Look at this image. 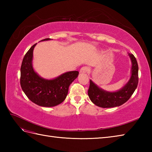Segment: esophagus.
<instances>
[{
	"mask_svg": "<svg viewBox=\"0 0 152 152\" xmlns=\"http://www.w3.org/2000/svg\"><path fill=\"white\" fill-rule=\"evenodd\" d=\"M89 70V69L88 66H83L82 68H81V69L80 70V72L82 74H84V73H87Z\"/></svg>",
	"mask_w": 152,
	"mask_h": 152,
	"instance_id": "1",
	"label": "esophagus"
}]
</instances>
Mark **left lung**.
Masks as SVG:
<instances>
[{
	"label": "left lung",
	"mask_w": 152,
	"mask_h": 152,
	"mask_svg": "<svg viewBox=\"0 0 152 152\" xmlns=\"http://www.w3.org/2000/svg\"><path fill=\"white\" fill-rule=\"evenodd\" d=\"M131 62V76L127 83L118 91H104L90 80L88 95L92 102L101 108H112L121 106L127 102L133 94L138 83V66L136 58L129 53Z\"/></svg>",
	"instance_id": "1"
}]
</instances>
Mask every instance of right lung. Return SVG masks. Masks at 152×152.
<instances>
[{
    "label": "right lung",
    "instance_id": "right-lung-1",
    "mask_svg": "<svg viewBox=\"0 0 152 152\" xmlns=\"http://www.w3.org/2000/svg\"><path fill=\"white\" fill-rule=\"evenodd\" d=\"M46 38L41 41L49 40ZM34 44L25 55L21 66L20 84L27 97L35 104L52 107L61 104L66 99L69 88L78 76V71H70L53 80L41 78L34 72L32 65Z\"/></svg>",
    "mask_w": 152,
    "mask_h": 152
}]
</instances>
